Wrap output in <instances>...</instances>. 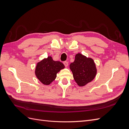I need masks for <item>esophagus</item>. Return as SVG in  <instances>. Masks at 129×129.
Segmentation results:
<instances>
[{"instance_id": "obj_1", "label": "esophagus", "mask_w": 129, "mask_h": 129, "mask_svg": "<svg viewBox=\"0 0 129 129\" xmlns=\"http://www.w3.org/2000/svg\"><path fill=\"white\" fill-rule=\"evenodd\" d=\"M63 64H64V66H65L66 67H68V62H67V61L64 62H63Z\"/></svg>"}]
</instances>
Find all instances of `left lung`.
<instances>
[{
  "instance_id": "obj_1",
  "label": "left lung",
  "mask_w": 129,
  "mask_h": 129,
  "mask_svg": "<svg viewBox=\"0 0 129 129\" xmlns=\"http://www.w3.org/2000/svg\"><path fill=\"white\" fill-rule=\"evenodd\" d=\"M74 79L80 87H84L93 80L97 74L94 61L81 53L76 54L75 61L69 66Z\"/></svg>"
}]
</instances>
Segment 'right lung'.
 Instances as JSON below:
<instances>
[{"label": "right lung", "instance_id": "1", "mask_svg": "<svg viewBox=\"0 0 129 129\" xmlns=\"http://www.w3.org/2000/svg\"><path fill=\"white\" fill-rule=\"evenodd\" d=\"M64 67L62 62L54 61L51 56H48L38 62L35 75L43 84L48 85L55 80L57 74Z\"/></svg>", "mask_w": 129, "mask_h": 129}]
</instances>
